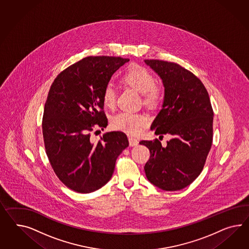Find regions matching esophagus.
<instances>
[{"mask_svg":"<svg viewBox=\"0 0 249 249\" xmlns=\"http://www.w3.org/2000/svg\"><path fill=\"white\" fill-rule=\"evenodd\" d=\"M128 142H129V146L130 147H134V146H137L138 144H139V142H138V140H136L134 138H128Z\"/></svg>","mask_w":249,"mask_h":249,"instance_id":"34e87169","label":"esophagus"}]
</instances>
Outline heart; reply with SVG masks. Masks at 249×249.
<instances>
[{
	"instance_id": "1",
	"label": "heart",
	"mask_w": 249,
	"mask_h": 249,
	"mask_svg": "<svg viewBox=\"0 0 249 249\" xmlns=\"http://www.w3.org/2000/svg\"><path fill=\"white\" fill-rule=\"evenodd\" d=\"M122 81L133 88L144 96V102L148 105H155L160 100V90L156 87V79L146 68L134 65L128 68L122 76ZM102 101L107 107L114 106L116 101V89L112 83H107L103 89ZM148 123V118L144 115L122 111L111 120L112 128L130 135L142 133L144 126Z\"/></svg>"
}]
</instances>
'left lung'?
<instances>
[{"label":"left lung","mask_w":249,"mask_h":249,"mask_svg":"<svg viewBox=\"0 0 249 249\" xmlns=\"http://www.w3.org/2000/svg\"><path fill=\"white\" fill-rule=\"evenodd\" d=\"M161 79L164 100L150 129L168 134L167 147L159 140L140 144L150 151L144 169L148 181L166 191L180 190L201 173L213 139V109L200 80L180 65L144 60Z\"/></svg>","instance_id":"obj_1"}]
</instances>
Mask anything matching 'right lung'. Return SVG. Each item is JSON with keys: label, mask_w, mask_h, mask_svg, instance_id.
Masks as SVG:
<instances>
[{"label": "right lung", "mask_w": 249, "mask_h": 249, "mask_svg": "<svg viewBox=\"0 0 249 249\" xmlns=\"http://www.w3.org/2000/svg\"><path fill=\"white\" fill-rule=\"evenodd\" d=\"M129 59L87 57L68 67L54 80L42 119L46 154L55 174L67 188L90 193L111 178L117 158L128 146L121 131L104 133L92 142L89 132L103 129V89Z\"/></svg>", "instance_id": "right-lung-1"}]
</instances>
